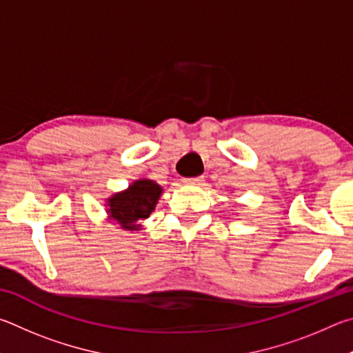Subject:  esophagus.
Segmentation results:
<instances>
[{
  "label": "esophagus",
  "instance_id": "esophagus-1",
  "mask_svg": "<svg viewBox=\"0 0 353 353\" xmlns=\"http://www.w3.org/2000/svg\"><path fill=\"white\" fill-rule=\"evenodd\" d=\"M203 176H195V178H184V184H188V186H199V184H203Z\"/></svg>",
  "mask_w": 353,
  "mask_h": 353
}]
</instances>
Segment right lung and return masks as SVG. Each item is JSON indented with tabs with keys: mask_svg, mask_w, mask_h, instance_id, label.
Instances as JSON below:
<instances>
[{
	"mask_svg": "<svg viewBox=\"0 0 353 353\" xmlns=\"http://www.w3.org/2000/svg\"><path fill=\"white\" fill-rule=\"evenodd\" d=\"M163 195V188L157 181L141 178L128 184L125 190L116 192L105 200L107 221H113L123 231H139V220L148 219L158 200Z\"/></svg>",
	"mask_w": 353,
	"mask_h": 353,
	"instance_id": "obj_1",
	"label": "right lung"
}]
</instances>
